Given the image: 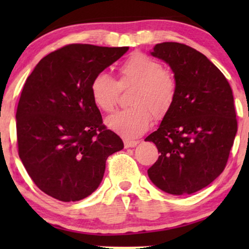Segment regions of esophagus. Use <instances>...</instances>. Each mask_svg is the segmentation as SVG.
I'll use <instances>...</instances> for the list:
<instances>
[{"label":"esophagus","instance_id":"1","mask_svg":"<svg viewBox=\"0 0 249 249\" xmlns=\"http://www.w3.org/2000/svg\"><path fill=\"white\" fill-rule=\"evenodd\" d=\"M137 144H139L138 141H129V139H125V141H124V147L125 148L135 147V146H137Z\"/></svg>","mask_w":249,"mask_h":249}]
</instances>
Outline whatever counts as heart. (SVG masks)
<instances>
[{
  "label": "heart",
  "instance_id": "1",
  "mask_svg": "<svg viewBox=\"0 0 249 249\" xmlns=\"http://www.w3.org/2000/svg\"><path fill=\"white\" fill-rule=\"evenodd\" d=\"M134 86L129 98L131 107L112 114L105 120L107 128L125 138L144 134L152 124V114L162 119L169 113L177 96V84L159 61L144 53H134L119 67L118 83L107 73L101 72L90 83L94 104L104 112H112L117 105L119 88Z\"/></svg>",
  "mask_w": 249,
  "mask_h": 249
}]
</instances>
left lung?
<instances>
[{
	"mask_svg": "<svg viewBox=\"0 0 249 249\" xmlns=\"http://www.w3.org/2000/svg\"><path fill=\"white\" fill-rule=\"evenodd\" d=\"M151 55L171 68L177 84L173 107L145 138L160 156L147 170L151 181L171 195H190L224 170L237 134L232 90L223 73L185 44H156Z\"/></svg>",
	"mask_w": 249,
	"mask_h": 249,
	"instance_id": "left-lung-1",
	"label": "left lung"
}]
</instances>
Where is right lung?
I'll list each match as a JSON object with an SVG mask.
<instances>
[{"mask_svg":"<svg viewBox=\"0 0 249 249\" xmlns=\"http://www.w3.org/2000/svg\"><path fill=\"white\" fill-rule=\"evenodd\" d=\"M128 50L71 44L43 57L27 78L16 114L19 158L53 198H86L101 185L107 159L124 148L103 125L89 88Z\"/></svg>","mask_w":249,"mask_h":249,"instance_id":"1","label":"right lung"}]
</instances>
